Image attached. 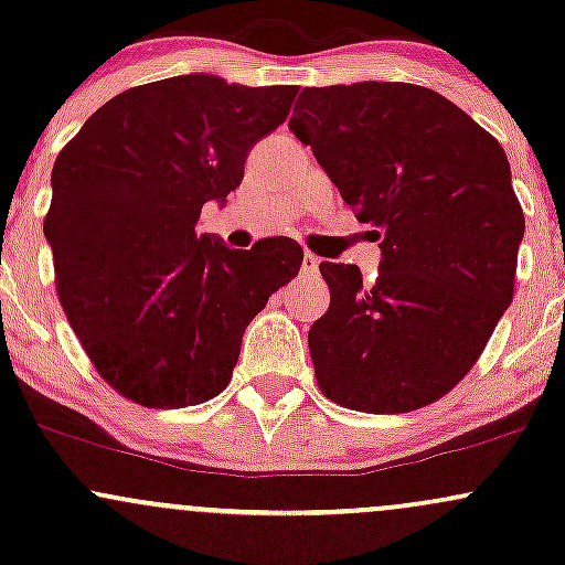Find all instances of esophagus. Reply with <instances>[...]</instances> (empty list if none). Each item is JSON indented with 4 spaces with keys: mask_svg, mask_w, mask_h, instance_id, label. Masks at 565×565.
<instances>
[{
    "mask_svg": "<svg viewBox=\"0 0 565 565\" xmlns=\"http://www.w3.org/2000/svg\"><path fill=\"white\" fill-rule=\"evenodd\" d=\"M319 257L316 255H310V252H305V257H302V274H319Z\"/></svg>",
    "mask_w": 565,
    "mask_h": 565,
    "instance_id": "1",
    "label": "esophagus"
}]
</instances>
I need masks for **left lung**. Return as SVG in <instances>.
Instances as JSON below:
<instances>
[{
    "label": "left lung",
    "instance_id": "obj_1",
    "mask_svg": "<svg viewBox=\"0 0 565 565\" xmlns=\"http://www.w3.org/2000/svg\"><path fill=\"white\" fill-rule=\"evenodd\" d=\"M289 129L361 223L382 231L372 284L359 265H319L332 295L308 332L321 393L366 414L444 398L515 289L526 220L502 146L444 95L406 82L305 87Z\"/></svg>",
    "mask_w": 565,
    "mask_h": 565
}]
</instances>
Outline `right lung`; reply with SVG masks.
Segmentation results:
<instances>
[{
  "label": "right lung",
  "instance_id": "right-lung-1",
  "mask_svg": "<svg viewBox=\"0 0 565 565\" xmlns=\"http://www.w3.org/2000/svg\"><path fill=\"white\" fill-rule=\"evenodd\" d=\"M297 87L188 74L129 87L57 153L44 238L63 313L103 380L148 408L215 398L244 329L302 265L295 238L228 249L199 236Z\"/></svg>",
  "mask_w": 565,
  "mask_h": 565
}]
</instances>
